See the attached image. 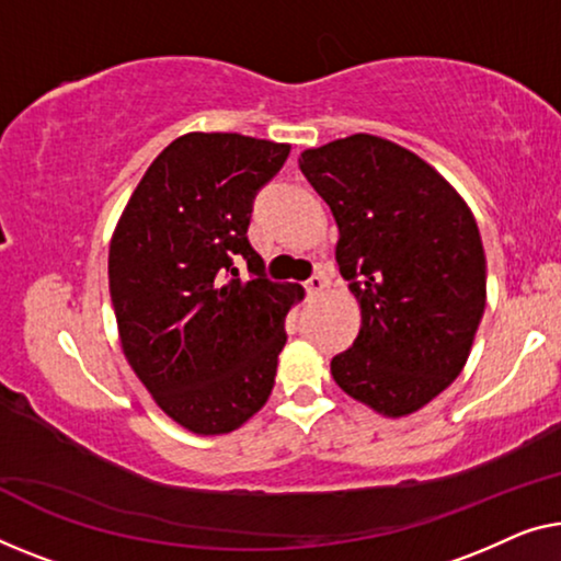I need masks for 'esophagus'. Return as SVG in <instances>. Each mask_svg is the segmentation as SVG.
Wrapping results in <instances>:
<instances>
[{"mask_svg": "<svg viewBox=\"0 0 561 561\" xmlns=\"http://www.w3.org/2000/svg\"><path fill=\"white\" fill-rule=\"evenodd\" d=\"M324 287H328V277H322V274H314V277H309V279L305 282V289H307L309 297L320 295V291H322Z\"/></svg>", "mask_w": 561, "mask_h": 561, "instance_id": "esophagus-1", "label": "esophagus"}]
</instances>
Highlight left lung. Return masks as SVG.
Listing matches in <instances>:
<instances>
[{
    "label": "left lung",
    "mask_w": 561,
    "mask_h": 561,
    "mask_svg": "<svg viewBox=\"0 0 561 561\" xmlns=\"http://www.w3.org/2000/svg\"><path fill=\"white\" fill-rule=\"evenodd\" d=\"M299 169L332 208L363 314L334 382L386 417L421 411L461 375L486 307L471 208L423 158L367 133L307 148Z\"/></svg>",
    "instance_id": "left-lung-1"
}]
</instances>
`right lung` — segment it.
<instances>
[{
  "instance_id": "right-lung-1",
  "label": "right lung",
  "mask_w": 561,
  "mask_h": 561,
  "mask_svg": "<svg viewBox=\"0 0 561 561\" xmlns=\"http://www.w3.org/2000/svg\"><path fill=\"white\" fill-rule=\"evenodd\" d=\"M287 144L186 133L125 204L107 279L121 347L161 411L198 436L237 431L270 400L299 284L266 279L247 239L256 191ZM241 255L253 277L241 280Z\"/></svg>"
}]
</instances>
